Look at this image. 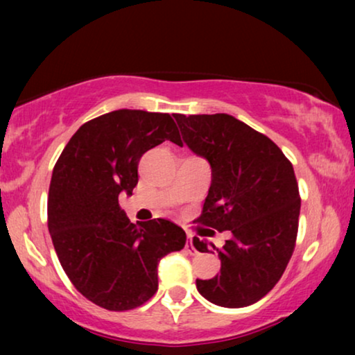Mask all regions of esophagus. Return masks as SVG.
I'll list each match as a JSON object with an SVG mask.
<instances>
[{"label":"esophagus","instance_id":"1","mask_svg":"<svg viewBox=\"0 0 355 355\" xmlns=\"http://www.w3.org/2000/svg\"><path fill=\"white\" fill-rule=\"evenodd\" d=\"M186 250L189 252V254H196V247H193V244H192V236H189L187 237V244H186Z\"/></svg>","mask_w":355,"mask_h":355}]
</instances>
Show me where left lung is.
<instances>
[{"mask_svg": "<svg viewBox=\"0 0 355 355\" xmlns=\"http://www.w3.org/2000/svg\"><path fill=\"white\" fill-rule=\"evenodd\" d=\"M184 142L211 166L198 223L230 231L221 249L193 237L198 252H218L220 275L197 279L211 304L239 309L265 297L283 276L295 247L300 196L294 168L266 135L234 116L174 114Z\"/></svg>", "mask_w": 355, "mask_h": 355, "instance_id": "1", "label": "left lung"}]
</instances>
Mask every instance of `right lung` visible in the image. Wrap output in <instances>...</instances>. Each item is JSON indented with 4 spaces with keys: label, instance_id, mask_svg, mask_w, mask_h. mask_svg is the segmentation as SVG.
Segmentation results:
<instances>
[{
    "label": "right lung",
    "instance_id": "1",
    "mask_svg": "<svg viewBox=\"0 0 355 355\" xmlns=\"http://www.w3.org/2000/svg\"><path fill=\"white\" fill-rule=\"evenodd\" d=\"M164 140L182 145L168 113L111 111L82 124L53 168L48 231L56 255L74 288L106 310L152 299L159 260L186 245L182 227L163 218L134 225L118 200L132 196L142 155Z\"/></svg>",
    "mask_w": 355,
    "mask_h": 355
}]
</instances>
